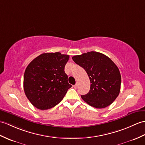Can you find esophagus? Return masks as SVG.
Here are the masks:
<instances>
[{"label": "esophagus", "mask_w": 145, "mask_h": 145, "mask_svg": "<svg viewBox=\"0 0 145 145\" xmlns=\"http://www.w3.org/2000/svg\"><path fill=\"white\" fill-rule=\"evenodd\" d=\"M77 87H78V84H75V85H74V88H75V89H76L77 88Z\"/></svg>", "instance_id": "1"}]
</instances>
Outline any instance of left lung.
Returning <instances> with one entry per match:
<instances>
[{
	"mask_svg": "<svg viewBox=\"0 0 145 145\" xmlns=\"http://www.w3.org/2000/svg\"><path fill=\"white\" fill-rule=\"evenodd\" d=\"M72 59L85 70L91 83L89 91L81 96L84 101L97 109L110 105L120 90L121 76L118 67L109 57L95 51L75 56Z\"/></svg>",
	"mask_w": 145,
	"mask_h": 145,
	"instance_id": "obj_1",
	"label": "left lung"
}]
</instances>
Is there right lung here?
<instances>
[{
    "label": "right lung",
    "mask_w": 145,
    "mask_h": 145,
    "mask_svg": "<svg viewBox=\"0 0 145 145\" xmlns=\"http://www.w3.org/2000/svg\"><path fill=\"white\" fill-rule=\"evenodd\" d=\"M69 56L60 52L44 53L29 63L25 70L23 88L27 98L40 110L58 104L72 87L65 73Z\"/></svg>",
    "instance_id": "1"
}]
</instances>
